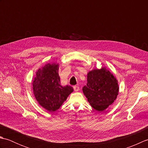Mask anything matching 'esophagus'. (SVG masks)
<instances>
[{"label": "esophagus", "instance_id": "obj_1", "mask_svg": "<svg viewBox=\"0 0 148 148\" xmlns=\"http://www.w3.org/2000/svg\"><path fill=\"white\" fill-rule=\"evenodd\" d=\"M74 90L75 92H78V91L79 90V87L77 86H74Z\"/></svg>", "mask_w": 148, "mask_h": 148}]
</instances>
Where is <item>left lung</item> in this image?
Instances as JSON below:
<instances>
[{"instance_id":"8db88e82","label":"left lung","mask_w":148,"mask_h":148,"mask_svg":"<svg viewBox=\"0 0 148 148\" xmlns=\"http://www.w3.org/2000/svg\"><path fill=\"white\" fill-rule=\"evenodd\" d=\"M83 92L91 106L102 111L117 98L118 80L106 67L93 69L87 74V84L83 87Z\"/></svg>"}]
</instances>
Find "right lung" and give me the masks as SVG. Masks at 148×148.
<instances>
[{
	"mask_svg": "<svg viewBox=\"0 0 148 148\" xmlns=\"http://www.w3.org/2000/svg\"><path fill=\"white\" fill-rule=\"evenodd\" d=\"M59 64H46L36 72L32 82L34 97L40 106L49 112H54L63 104L73 92L71 86L60 84Z\"/></svg>",
	"mask_w": 148,
	"mask_h": 148,
	"instance_id": "right-lung-1",
	"label": "right lung"
}]
</instances>
